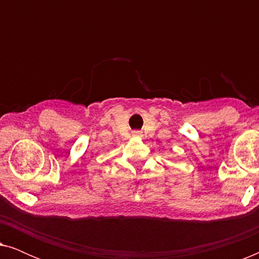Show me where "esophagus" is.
<instances>
[{"label": "esophagus", "instance_id": "obj_1", "mask_svg": "<svg viewBox=\"0 0 259 259\" xmlns=\"http://www.w3.org/2000/svg\"><path fill=\"white\" fill-rule=\"evenodd\" d=\"M133 137H137V138H140L141 137V132L140 131H134V132L132 133Z\"/></svg>", "mask_w": 259, "mask_h": 259}]
</instances>
